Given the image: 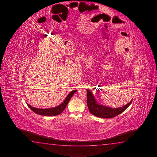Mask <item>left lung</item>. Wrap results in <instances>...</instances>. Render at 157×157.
<instances>
[{
    "label": "left lung",
    "instance_id": "1",
    "mask_svg": "<svg viewBox=\"0 0 157 157\" xmlns=\"http://www.w3.org/2000/svg\"><path fill=\"white\" fill-rule=\"evenodd\" d=\"M87 98V104L89 111L94 116L101 118H112L121 113L130 106L132 100L123 107L111 108L99 104L93 96V94L89 90H86Z\"/></svg>",
    "mask_w": 157,
    "mask_h": 157
}]
</instances>
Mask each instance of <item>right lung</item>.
<instances>
[{"instance_id":"1","label":"right lung","mask_w":157,"mask_h":157,"mask_svg":"<svg viewBox=\"0 0 157 157\" xmlns=\"http://www.w3.org/2000/svg\"><path fill=\"white\" fill-rule=\"evenodd\" d=\"M76 91H77L76 90L71 91L70 93H69L67 96L66 98L64 100V101L62 102L61 104H60L56 107L49 108V109H37L36 107H32V106H31L29 104H27V106L29 107L30 109L32 110V111L34 112L35 113L38 114L39 115L44 116H57L63 112L65 109L66 108V106L70 100L71 98Z\"/></svg>"}]
</instances>
